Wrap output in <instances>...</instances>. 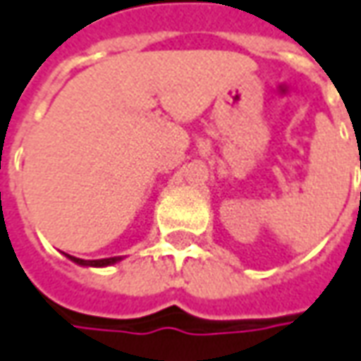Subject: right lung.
Returning <instances> with one entry per match:
<instances>
[{
    "label": "right lung",
    "instance_id": "add662e5",
    "mask_svg": "<svg viewBox=\"0 0 361 361\" xmlns=\"http://www.w3.org/2000/svg\"><path fill=\"white\" fill-rule=\"evenodd\" d=\"M72 262H76V264H80V267H111V264H115L118 260H123L121 257H111V259H99V260H85V259H76V257H71V255H66Z\"/></svg>",
    "mask_w": 361,
    "mask_h": 361
}]
</instances>
